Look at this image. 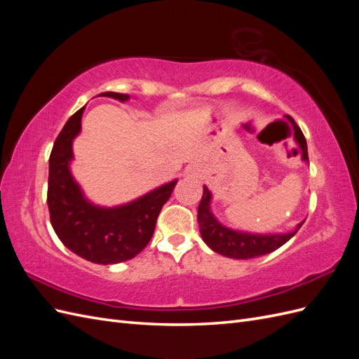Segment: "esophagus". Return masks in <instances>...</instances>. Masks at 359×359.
I'll return each mask as SVG.
<instances>
[{
  "mask_svg": "<svg viewBox=\"0 0 359 359\" xmlns=\"http://www.w3.org/2000/svg\"><path fill=\"white\" fill-rule=\"evenodd\" d=\"M184 175L187 178H199L201 177V168L198 165H189L184 170Z\"/></svg>",
  "mask_w": 359,
  "mask_h": 359,
  "instance_id": "34e87169",
  "label": "esophagus"
}]
</instances>
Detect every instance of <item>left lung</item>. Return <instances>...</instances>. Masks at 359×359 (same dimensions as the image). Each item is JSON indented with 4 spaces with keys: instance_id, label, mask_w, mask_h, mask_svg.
I'll return each mask as SVG.
<instances>
[{
    "instance_id": "1",
    "label": "left lung",
    "mask_w": 359,
    "mask_h": 359,
    "mask_svg": "<svg viewBox=\"0 0 359 359\" xmlns=\"http://www.w3.org/2000/svg\"><path fill=\"white\" fill-rule=\"evenodd\" d=\"M292 126L293 137H295V142L301 149V158L304 161H309L306 137H304L301 128L295 123H292ZM211 201L212 193L208 187L203 186V194L198 208L201 236L212 252L231 259H253L274 252V250L286 244L304 223L302 220L297 224L295 229L285 233H252L236 231L217 220V217L211 211Z\"/></svg>"
}]
</instances>
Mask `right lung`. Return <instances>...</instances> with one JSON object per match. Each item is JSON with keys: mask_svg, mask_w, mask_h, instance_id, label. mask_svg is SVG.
I'll use <instances>...</instances> for the list:
<instances>
[{"mask_svg": "<svg viewBox=\"0 0 359 359\" xmlns=\"http://www.w3.org/2000/svg\"><path fill=\"white\" fill-rule=\"evenodd\" d=\"M127 102L128 94L102 93L99 97ZM85 106L73 114L62 127L49 157L48 206L53 231L60 241L93 264L112 265L139 255L149 243L157 217L178 180L163 184L132 202L99 206L85 198L72 175L73 140L81 133Z\"/></svg>", "mask_w": 359, "mask_h": 359, "instance_id": "1", "label": "right lung"}]
</instances>
